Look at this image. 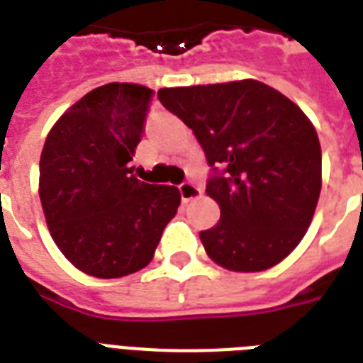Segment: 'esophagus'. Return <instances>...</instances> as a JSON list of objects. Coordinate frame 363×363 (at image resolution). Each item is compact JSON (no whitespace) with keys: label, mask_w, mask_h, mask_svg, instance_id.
<instances>
[{"label":"esophagus","mask_w":363,"mask_h":363,"mask_svg":"<svg viewBox=\"0 0 363 363\" xmlns=\"http://www.w3.org/2000/svg\"><path fill=\"white\" fill-rule=\"evenodd\" d=\"M179 192H181V198L184 203L192 201V199H198L201 196V188H198L194 182L184 181L182 184H179Z\"/></svg>","instance_id":"34e87169"}]
</instances>
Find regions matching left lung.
<instances>
[{"instance_id":"left-lung-1","label":"left lung","mask_w":363,"mask_h":363,"mask_svg":"<svg viewBox=\"0 0 363 363\" xmlns=\"http://www.w3.org/2000/svg\"><path fill=\"white\" fill-rule=\"evenodd\" d=\"M158 99L194 131L213 169L207 196L220 220L199 232L230 271H264L298 247L322 188L316 130L298 105L264 82L162 88Z\"/></svg>"}]
</instances>
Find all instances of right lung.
I'll return each instance as SVG.
<instances>
[{
	"mask_svg": "<svg viewBox=\"0 0 363 363\" xmlns=\"http://www.w3.org/2000/svg\"><path fill=\"white\" fill-rule=\"evenodd\" d=\"M152 96L130 82L96 88L60 116L43 147L48 230L86 275L118 279L150 264L181 203L179 188L141 182L130 165Z\"/></svg>",
	"mask_w": 363,
	"mask_h": 363,
	"instance_id": "add662e5",
	"label": "right lung"
}]
</instances>
